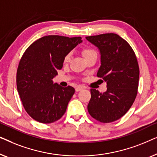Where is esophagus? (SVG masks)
I'll list each match as a JSON object with an SVG mask.
<instances>
[{
  "instance_id": "obj_1",
  "label": "esophagus",
  "mask_w": 157,
  "mask_h": 157,
  "mask_svg": "<svg viewBox=\"0 0 157 157\" xmlns=\"http://www.w3.org/2000/svg\"><path fill=\"white\" fill-rule=\"evenodd\" d=\"M83 88L81 87V86H77L75 89H76V92H78V91H81V90H83Z\"/></svg>"
}]
</instances>
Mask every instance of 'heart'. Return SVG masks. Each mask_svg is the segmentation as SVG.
I'll use <instances>...</instances> for the list:
<instances>
[{
  "instance_id": "heart-1",
  "label": "heart",
  "mask_w": 157,
  "mask_h": 157,
  "mask_svg": "<svg viewBox=\"0 0 157 157\" xmlns=\"http://www.w3.org/2000/svg\"><path fill=\"white\" fill-rule=\"evenodd\" d=\"M82 53H83V56H84L85 59H86V58L94 54V53H96V51L93 50V49H91V48L83 49ZM71 53H68V54L66 56L65 59H64V61L68 62L71 60Z\"/></svg>"
}]
</instances>
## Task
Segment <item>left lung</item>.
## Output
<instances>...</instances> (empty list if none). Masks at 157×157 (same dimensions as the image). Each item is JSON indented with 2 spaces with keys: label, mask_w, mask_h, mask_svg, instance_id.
<instances>
[{
  "label": "left lung",
  "mask_w": 157,
  "mask_h": 157,
  "mask_svg": "<svg viewBox=\"0 0 157 157\" xmlns=\"http://www.w3.org/2000/svg\"><path fill=\"white\" fill-rule=\"evenodd\" d=\"M101 56L97 76L106 82V91L91 89L88 111L94 119L109 123L123 117L132 106L139 86V68L130 45L116 33L87 36Z\"/></svg>",
  "instance_id": "8db88e82"
}]
</instances>
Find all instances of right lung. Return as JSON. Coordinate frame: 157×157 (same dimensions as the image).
Returning <instances> with one entry per match:
<instances>
[{
    "label": "right lung",
    "instance_id": "1",
    "mask_svg": "<svg viewBox=\"0 0 157 157\" xmlns=\"http://www.w3.org/2000/svg\"><path fill=\"white\" fill-rule=\"evenodd\" d=\"M81 42V37L46 36L23 53L17 70V89L25 110L36 121L53 123L65 113L75 89L54 83L53 78L66 56Z\"/></svg>",
    "mask_w": 157,
    "mask_h": 157
}]
</instances>
